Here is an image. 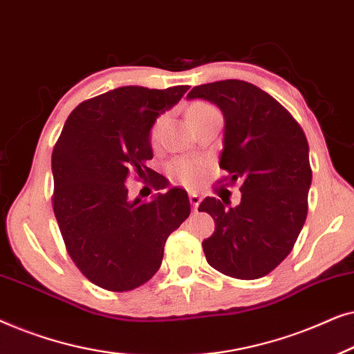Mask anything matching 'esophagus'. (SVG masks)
Wrapping results in <instances>:
<instances>
[{
    "label": "esophagus",
    "instance_id": "obj_1",
    "mask_svg": "<svg viewBox=\"0 0 354 354\" xmlns=\"http://www.w3.org/2000/svg\"><path fill=\"white\" fill-rule=\"evenodd\" d=\"M188 198H190V203H192V206H193V209H196L198 207V205H200L201 203V196L198 195V193H190V195H188Z\"/></svg>",
    "mask_w": 354,
    "mask_h": 354
}]
</instances>
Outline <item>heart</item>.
I'll return each instance as SVG.
<instances>
[{
  "label": "heart",
  "instance_id": "1",
  "mask_svg": "<svg viewBox=\"0 0 354 354\" xmlns=\"http://www.w3.org/2000/svg\"><path fill=\"white\" fill-rule=\"evenodd\" d=\"M211 104H206V103H201V101H196V103H193L190 108H188V119L195 120L198 115L207 113V111H212ZM162 122H164V118H158L154 120V124L151 125V129H149V140H151V143H154L159 137V130L162 127ZM169 172H171V177L174 180L180 182L182 185L185 187H195L198 185V182L201 180V176L203 172H205V162L198 161V159H188V158H180V159H176L171 164V167H169Z\"/></svg>",
  "mask_w": 354,
  "mask_h": 354
}]
</instances>
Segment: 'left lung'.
<instances>
[{
	"label": "left lung",
	"instance_id": "obj_1",
	"mask_svg": "<svg viewBox=\"0 0 354 354\" xmlns=\"http://www.w3.org/2000/svg\"><path fill=\"white\" fill-rule=\"evenodd\" d=\"M188 98L217 104L224 114L221 182H241V201L227 207L207 196L198 207L214 219L203 241L209 266L234 279L254 280L293 250L308 214L313 171L306 135L292 114L264 90L243 80L195 86Z\"/></svg>",
	"mask_w": 354,
	"mask_h": 354
}]
</instances>
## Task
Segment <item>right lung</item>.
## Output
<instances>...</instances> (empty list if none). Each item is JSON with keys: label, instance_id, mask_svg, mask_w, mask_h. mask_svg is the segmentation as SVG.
<instances>
[{"label": "right lung", "instance_id": "1", "mask_svg": "<svg viewBox=\"0 0 354 354\" xmlns=\"http://www.w3.org/2000/svg\"><path fill=\"white\" fill-rule=\"evenodd\" d=\"M187 85L166 90L120 86L72 111L53 149V211L71 259L90 282L109 292H129L161 268L164 243L190 216L183 188L151 201L130 200L125 182L147 178L156 190L161 176L149 129L177 104Z\"/></svg>", "mask_w": 354, "mask_h": 354}]
</instances>
